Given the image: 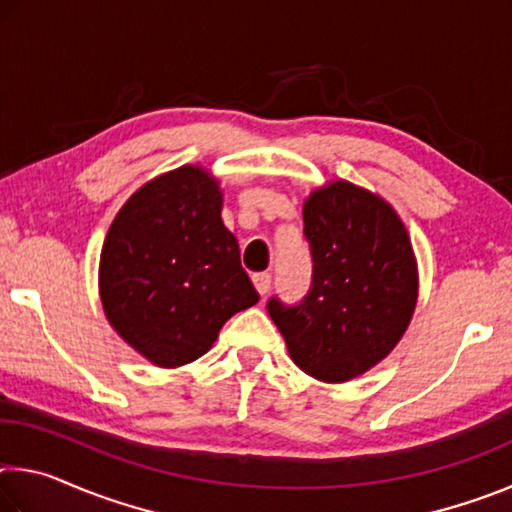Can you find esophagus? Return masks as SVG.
<instances>
[{
	"mask_svg": "<svg viewBox=\"0 0 512 512\" xmlns=\"http://www.w3.org/2000/svg\"><path fill=\"white\" fill-rule=\"evenodd\" d=\"M253 284H255V289L259 291V296H266L268 289H271V273H255Z\"/></svg>",
	"mask_w": 512,
	"mask_h": 512,
	"instance_id": "34e87169",
	"label": "esophagus"
}]
</instances>
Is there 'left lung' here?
<instances>
[{"mask_svg":"<svg viewBox=\"0 0 512 512\" xmlns=\"http://www.w3.org/2000/svg\"><path fill=\"white\" fill-rule=\"evenodd\" d=\"M311 284L296 305L268 298L291 359L320 381H348L402 339L418 300V271L400 216L352 183L327 185L305 203Z\"/></svg>","mask_w":512,"mask_h":512,"instance_id":"1","label":"left lung"}]
</instances>
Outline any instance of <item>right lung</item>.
<instances>
[{"label":"right lung","instance_id":"add662e5","mask_svg":"<svg viewBox=\"0 0 512 512\" xmlns=\"http://www.w3.org/2000/svg\"><path fill=\"white\" fill-rule=\"evenodd\" d=\"M221 203L201 167H180L128 198L103 241L99 287L110 325L160 368L201 357L225 320L259 300Z\"/></svg>","mask_w":512,"mask_h":512}]
</instances>
